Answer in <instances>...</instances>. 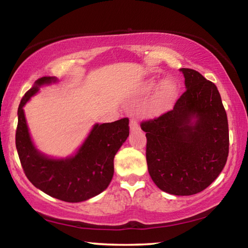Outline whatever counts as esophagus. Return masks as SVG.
Masks as SVG:
<instances>
[{
  "instance_id": "esophagus-1",
  "label": "esophagus",
  "mask_w": 248,
  "mask_h": 248,
  "mask_svg": "<svg viewBox=\"0 0 248 248\" xmlns=\"http://www.w3.org/2000/svg\"><path fill=\"white\" fill-rule=\"evenodd\" d=\"M138 129H139V124H138V120L134 118L130 119V130L133 132V131H137Z\"/></svg>"
}]
</instances>
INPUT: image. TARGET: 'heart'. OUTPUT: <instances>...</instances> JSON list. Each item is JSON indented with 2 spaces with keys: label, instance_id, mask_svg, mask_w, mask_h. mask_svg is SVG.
Returning a JSON list of instances; mask_svg holds the SVG:
<instances>
[{
  "label": "heart",
  "instance_id": "heart-1",
  "mask_svg": "<svg viewBox=\"0 0 248 248\" xmlns=\"http://www.w3.org/2000/svg\"><path fill=\"white\" fill-rule=\"evenodd\" d=\"M156 79L155 78H151L149 79V82L146 83V89L149 91L153 90L155 86H156ZM178 91V86L176 81H174L173 78H167L165 79L159 83V85L157 87L156 91V95H155V106L157 108H162L165 107L166 105H169L171 99L175 97V95L177 94Z\"/></svg>",
  "mask_w": 248,
  "mask_h": 248
}]
</instances>
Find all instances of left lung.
Returning a JSON list of instances; mask_svg holds the SVG:
<instances>
[{
    "instance_id": "1",
    "label": "left lung",
    "mask_w": 248,
    "mask_h": 248,
    "mask_svg": "<svg viewBox=\"0 0 248 248\" xmlns=\"http://www.w3.org/2000/svg\"><path fill=\"white\" fill-rule=\"evenodd\" d=\"M186 91L174 108L141 123L146 163L159 189L176 196L204 190L229 155V124L217 86L192 69H180Z\"/></svg>"
}]
</instances>
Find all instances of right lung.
I'll list each match as a JSON object with an SVG mask.
<instances>
[{"label":"right lung","instance_id":"obj_1","mask_svg":"<svg viewBox=\"0 0 248 248\" xmlns=\"http://www.w3.org/2000/svg\"><path fill=\"white\" fill-rule=\"evenodd\" d=\"M52 82L57 78H38L20 100L16 149L24 173L33 186L53 198L81 202L100 194L111 182L114 157L129 137V119L95 124L74 156L62 159L46 156L32 143L23 107L41 85Z\"/></svg>","mask_w":248,"mask_h":248}]
</instances>
